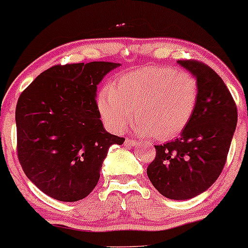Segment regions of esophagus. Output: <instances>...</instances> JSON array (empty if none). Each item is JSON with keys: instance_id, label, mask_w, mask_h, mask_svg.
Here are the masks:
<instances>
[{"instance_id": "obj_1", "label": "esophagus", "mask_w": 248, "mask_h": 248, "mask_svg": "<svg viewBox=\"0 0 248 248\" xmlns=\"http://www.w3.org/2000/svg\"><path fill=\"white\" fill-rule=\"evenodd\" d=\"M138 145V142L135 140H129V139H126V141H124V146H128V147H133Z\"/></svg>"}]
</instances>
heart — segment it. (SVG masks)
Wrapping results in <instances>:
<instances>
[{"mask_svg":"<svg viewBox=\"0 0 248 248\" xmlns=\"http://www.w3.org/2000/svg\"><path fill=\"white\" fill-rule=\"evenodd\" d=\"M199 97L197 78L168 67L143 66L120 75L100 92L97 107L107 128L121 133L132 120L139 134L178 137L192 120Z\"/></svg>","mask_w":248,"mask_h":248,"instance_id":"heart-1","label":"heart"}]
</instances>
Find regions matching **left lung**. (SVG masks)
<instances>
[{
    "instance_id": "obj_1",
    "label": "left lung",
    "mask_w": 248,
    "mask_h": 248,
    "mask_svg": "<svg viewBox=\"0 0 248 248\" xmlns=\"http://www.w3.org/2000/svg\"><path fill=\"white\" fill-rule=\"evenodd\" d=\"M178 64L197 78V108L180 138L155 146L156 155L147 175L164 197L187 200L207 190L221 174L238 111L230 91L212 68L194 60H181Z\"/></svg>"
}]
</instances>
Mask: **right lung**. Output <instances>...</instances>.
I'll list each match as a JSON object with an SVG mask.
<instances>
[{
	"mask_svg": "<svg viewBox=\"0 0 248 248\" xmlns=\"http://www.w3.org/2000/svg\"><path fill=\"white\" fill-rule=\"evenodd\" d=\"M120 66L97 61L54 66L18 97V160L27 178L53 199H84L99 182L109 147L124 143L105 129L96 102L97 84Z\"/></svg>",
	"mask_w": 248,
	"mask_h": 248,
	"instance_id": "obj_1",
	"label": "right lung"
}]
</instances>
